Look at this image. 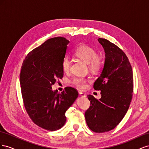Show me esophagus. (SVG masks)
Masks as SVG:
<instances>
[{
    "mask_svg": "<svg viewBox=\"0 0 149 149\" xmlns=\"http://www.w3.org/2000/svg\"><path fill=\"white\" fill-rule=\"evenodd\" d=\"M79 94L80 95V96L81 97H86V94L83 93H82L81 91H79Z\"/></svg>",
    "mask_w": 149,
    "mask_h": 149,
    "instance_id": "1",
    "label": "esophagus"
}]
</instances>
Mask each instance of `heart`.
<instances>
[{
	"instance_id": "1",
	"label": "heart",
	"mask_w": 149,
	"mask_h": 149,
	"mask_svg": "<svg viewBox=\"0 0 149 149\" xmlns=\"http://www.w3.org/2000/svg\"><path fill=\"white\" fill-rule=\"evenodd\" d=\"M75 55L86 63H88L91 70L96 71L102 67L104 60L102 56L97 55V52L94 48L86 45L79 46L75 51ZM71 61L68 57H65L61 63L62 69L65 73L69 72L71 68ZM71 83L76 87L84 89L86 87L87 79L83 77H75Z\"/></svg>"
}]
</instances>
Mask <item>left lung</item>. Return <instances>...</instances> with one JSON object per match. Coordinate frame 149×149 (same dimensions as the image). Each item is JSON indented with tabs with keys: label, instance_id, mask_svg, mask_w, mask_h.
Here are the masks:
<instances>
[{
	"label": "left lung",
	"instance_id": "8db88e82",
	"mask_svg": "<svg viewBox=\"0 0 149 149\" xmlns=\"http://www.w3.org/2000/svg\"><path fill=\"white\" fill-rule=\"evenodd\" d=\"M105 52L101 74L94 83V89L100 90L101 98L88 95L91 103L85 112L89 128L101 133L114 129L124 118L129 107L134 89L133 73L124 52L104 38H98Z\"/></svg>",
	"mask_w": 149,
	"mask_h": 149
}]
</instances>
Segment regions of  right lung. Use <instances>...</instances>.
<instances>
[{"label": "right lung", "mask_w": 149, "mask_h": 149, "mask_svg": "<svg viewBox=\"0 0 149 149\" xmlns=\"http://www.w3.org/2000/svg\"><path fill=\"white\" fill-rule=\"evenodd\" d=\"M69 41L49 38L25 57L20 73L21 92L25 109L33 123L50 131L66 123L65 112L78 96V91L66 87L61 93L52 86L63 76L61 63Z\"/></svg>", "instance_id": "right-lung-1"}]
</instances>
